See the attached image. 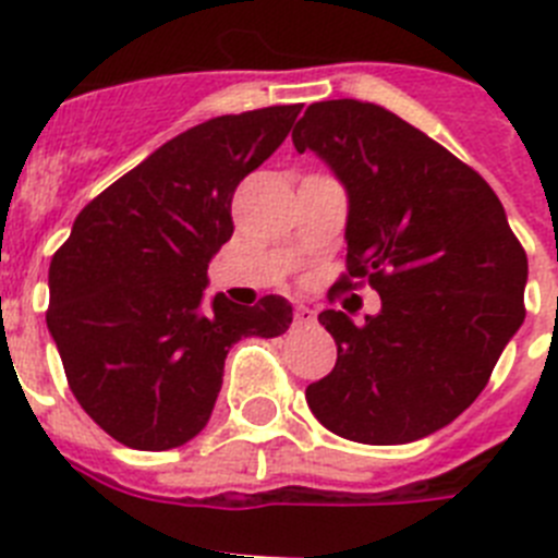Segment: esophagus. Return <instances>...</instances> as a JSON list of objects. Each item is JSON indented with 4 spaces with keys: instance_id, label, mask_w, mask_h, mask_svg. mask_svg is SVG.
Wrapping results in <instances>:
<instances>
[{
    "instance_id": "34e87169",
    "label": "esophagus",
    "mask_w": 558,
    "mask_h": 558,
    "mask_svg": "<svg viewBox=\"0 0 558 558\" xmlns=\"http://www.w3.org/2000/svg\"><path fill=\"white\" fill-rule=\"evenodd\" d=\"M293 324H295V327H313V324H315V310H310L307 304H295Z\"/></svg>"
}]
</instances>
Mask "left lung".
<instances>
[{"label":"left lung","instance_id":"obj_1","mask_svg":"<svg viewBox=\"0 0 558 558\" xmlns=\"http://www.w3.org/2000/svg\"><path fill=\"white\" fill-rule=\"evenodd\" d=\"M347 190L349 276H368L377 315L318 322L335 368L307 386L327 430L360 445H408L461 416L525 322L529 256L472 167L374 102H313L293 128Z\"/></svg>","mask_w":558,"mask_h":558}]
</instances>
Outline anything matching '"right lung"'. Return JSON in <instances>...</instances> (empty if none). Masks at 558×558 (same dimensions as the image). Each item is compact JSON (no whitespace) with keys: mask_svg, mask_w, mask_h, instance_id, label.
Masks as SVG:
<instances>
[{"mask_svg":"<svg viewBox=\"0 0 558 558\" xmlns=\"http://www.w3.org/2000/svg\"><path fill=\"white\" fill-rule=\"evenodd\" d=\"M302 106L215 117L153 150L75 218L49 263L47 327L69 388L133 450H172L206 427L240 338L288 332L293 307L265 295L206 302L229 243L231 195L293 128Z\"/></svg>","mask_w":558,"mask_h":558,"instance_id":"right-lung-1","label":"right lung"}]
</instances>
